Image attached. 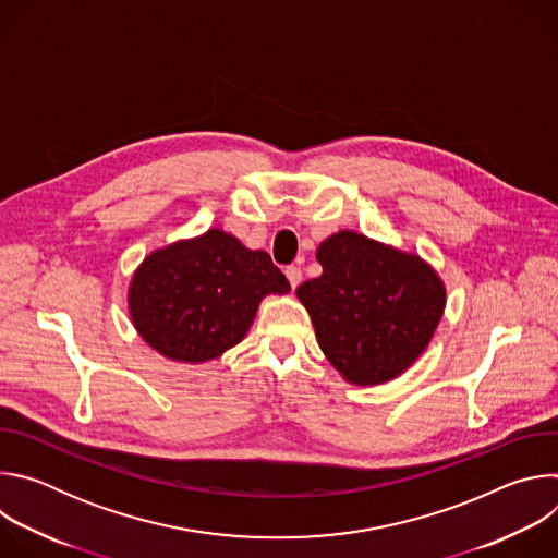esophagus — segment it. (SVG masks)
<instances>
[{"label":"esophagus","mask_w":558,"mask_h":558,"mask_svg":"<svg viewBox=\"0 0 558 558\" xmlns=\"http://www.w3.org/2000/svg\"><path fill=\"white\" fill-rule=\"evenodd\" d=\"M284 276H287V280H289V284H291L293 289L302 282V271H300V267H295V265L287 267V269H284Z\"/></svg>","instance_id":"esophagus-1"}]
</instances>
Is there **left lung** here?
I'll return each mask as SVG.
<instances>
[{
    "instance_id": "8db88e82",
    "label": "left lung",
    "mask_w": 558,
    "mask_h": 558,
    "mask_svg": "<svg viewBox=\"0 0 558 558\" xmlns=\"http://www.w3.org/2000/svg\"><path fill=\"white\" fill-rule=\"evenodd\" d=\"M323 276L295 295L306 306L327 360L355 386L402 375L428 347L446 306V287L417 254L338 231L315 254Z\"/></svg>"
}]
</instances>
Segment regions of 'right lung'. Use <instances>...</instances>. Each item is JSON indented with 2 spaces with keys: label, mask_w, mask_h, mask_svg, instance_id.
I'll use <instances>...</instances> for the list:
<instances>
[{
  "label": "right lung",
  "mask_w": 558,
  "mask_h": 558,
  "mask_svg": "<svg viewBox=\"0 0 558 558\" xmlns=\"http://www.w3.org/2000/svg\"><path fill=\"white\" fill-rule=\"evenodd\" d=\"M291 284L267 252L222 229L151 252L134 271L128 306L138 336L174 362H207L250 331L258 304Z\"/></svg>",
  "instance_id": "obj_1"
}]
</instances>
